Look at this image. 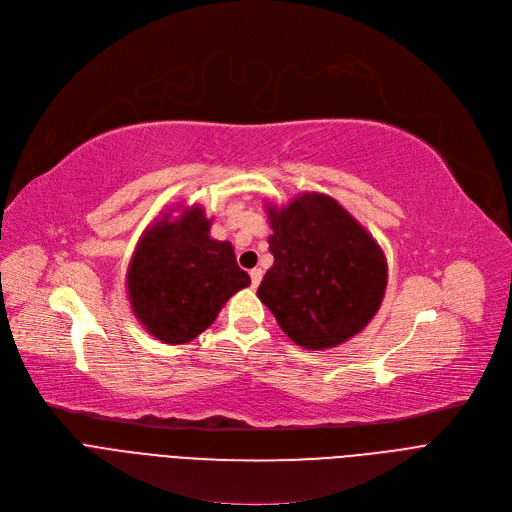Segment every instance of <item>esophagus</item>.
<instances>
[{"label": "esophagus", "mask_w": 512, "mask_h": 512, "mask_svg": "<svg viewBox=\"0 0 512 512\" xmlns=\"http://www.w3.org/2000/svg\"><path fill=\"white\" fill-rule=\"evenodd\" d=\"M261 278H263V271H261L259 267L251 269V286H253V288H257V286L261 284Z\"/></svg>", "instance_id": "esophagus-1"}]
</instances>
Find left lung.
<instances>
[{
    "label": "left lung",
    "mask_w": 512,
    "mask_h": 512,
    "mask_svg": "<svg viewBox=\"0 0 512 512\" xmlns=\"http://www.w3.org/2000/svg\"><path fill=\"white\" fill-rule=\"evenodd\" d=\"M274 265L257 290L282 331L304 350L337 348L379 313L387 257L337 199L302 191L288 203L265 199Z\"/></svg>",
    "instance_id": "obj_1"
}]
</instances>
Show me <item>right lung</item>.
Segmentation results:
<instances>
[{"label":"right lung","mask_w":512,"mask_h":512,"mask_svg":"<svg viewBox=\"0 0 512 512\" xmlns=\"http://www.w3.org/2000/svg\"><path fill=\"white\" fill-rule=\"evenodd\" d=\"M201 203L162 210L131 255L125 288L133 317L162 344L181 346L206 331L222 306L251 284L234 247L210 234Z\"/></svg>","instance_id":"right-lung-1"}]
</instances>
